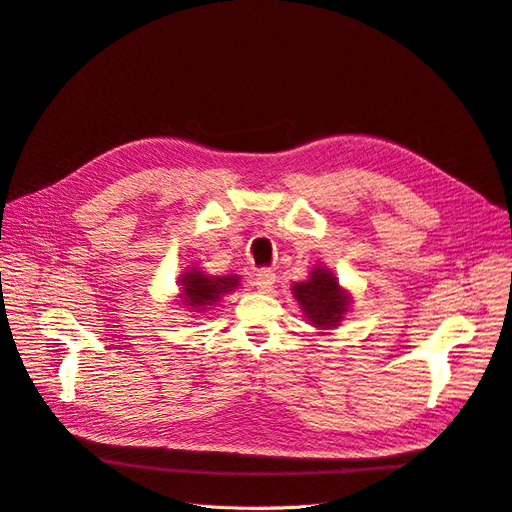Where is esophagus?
Returning a JSON list of instances; mask_svg holds the SVG:
<instances>
[{
  "label": "esophagus",
  "mask_w": 512,
  "mask_h": 512,
  "mask_svg": "<svg viewBox=\"0 0 512 512\" xmlns=\"http://www.w3.org/2000/svg\"><path fill=\"white\" fill-rule=\"evenodd\" d=\"M256 286H258V290H262V292H269L271 288H273V284H275V273L271 271V269H260L258 273H256Z\"/></svg>",
  "instance_id": "obj_1"
}]
</instances>
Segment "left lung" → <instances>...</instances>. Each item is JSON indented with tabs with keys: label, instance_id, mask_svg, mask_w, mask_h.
<instances>
[{
	"label": "left lung",
	"instance_id": "8db88e82",
	"mask_svg": "<svg viewBox=\"0 0 512 512\" xmlns=\"http://www.w3.org/2000/svg\"><path fill=\"white\" fill-rule=\"evenodd\" d=\"M305 318L320 331H329L344 320L350 307V294L339 286L337 277L327 267H314L309 280L292 286Z\"/></svg>",
	"mask_w": 512,
	"mask_h": 512
}]
</instances>
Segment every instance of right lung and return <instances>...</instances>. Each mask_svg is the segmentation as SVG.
Segmentation results:
<instances>
[{
	"label": "right lung",
	"instance_id": "obj_1",
	"mask_svg": "<svg viewBox=\"0 0 512 512\" xmlns=\"http://www.w3.org/2000/svg\"><path fill=\"white\" fill-rule=\"evenodd\" d=\"M179 294L183 305L192 307L194 312L203 314L211 305L218 303L224 294L239 286V275H207L198 267L183 271L179 277Z\"/></svg>",
	"mask_w": 512,
	"mask_h": 512
}]
</instances>
